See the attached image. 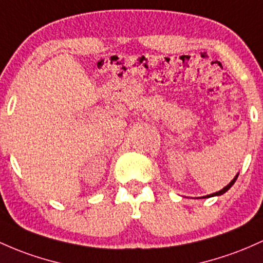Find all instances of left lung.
Segmentation results:
<instances>
[{
	"mask_svg": "<svg viewBox=\"0 0 263 263\" xmlns=\"http://www.w3.org/2000/svg\"><path fill=\"white\" fill-rule=\"evenodd\" d=\"M237 177H238V175L236 176V177L233 178V180L231 181V182H230L229 184H227V186L224 187V189H222L221 191H218V192H215V193H212V195H209V196H204V197H212V196H220V195H223L224 192H227V191H229V190L231 189V187H232V184L236 182V180H237ZM204 197H203V198H204Z\"/></svg>",
	"mask_w": 263,
	"mask_h": 263,
	"instance_id": "obj_1",
	"label": "left lung"
}]
</instances>
